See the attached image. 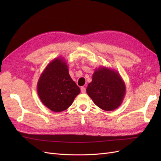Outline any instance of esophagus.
Masks as SVG:
<instances>
[{"instance_id":"obj_1","label":"esophagus","mask_w":161,"mask_h":161,"mask_svg":"<svg viewBox=\"0 0 161 161\" xmlns=\"http://www.w3.org/2000/svg\"><path fill=\"white\" fill-rule=\"evenodd\" d=\"M80 91H81L82 93H85V92H86V88H85V87H84V86H82L81 88H80Z\"/></svg>"}]
</instances>
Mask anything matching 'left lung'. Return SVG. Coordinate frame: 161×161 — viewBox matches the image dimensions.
<instances>
[{
  "label": "left lung",
  "mask_w": 161,
  "mask_h": 161,
  "mask_svg": "<svg viewBox=\"0 0 161 161\" xmlns=\"http://www.w3.org/2000/svg\"><path fill=\"white\" fill-rule=\"evenodd\" d=\"M86 93L101 109L113 111L122 103L125 85L118 72L105 66L99 67L87 86Z\"/></svg>",
  "instance_id": "8db88e82"
}]
</instances>
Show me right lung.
<instances>
[{
  "label": "right lung",
  "instance_id": "obj_1",
  "mask_svg": "<svg viewBox=\"0 0 161 161\" xmlns=\"http://www.w3.org/2000/svg\"><path fill=\"white\" fill-rule=\"evenodd\" d=\"M39 97L48 109L54 112L66 110L80 90L73 81L64 58H56L47 65L37 84Z\"/></svg>",
  "mask_w": 161,
  "mask_h": 161
}]
</instances>
